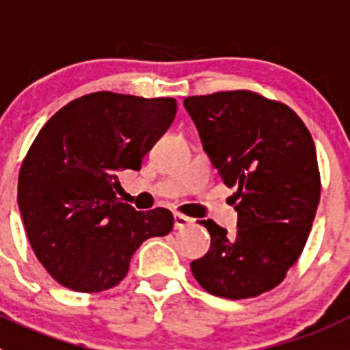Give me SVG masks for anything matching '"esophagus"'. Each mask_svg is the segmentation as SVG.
Returning a JSON list of instances; mask_svg holds the SVG:
<instances>
[{
	"label": "esophagus",
	"instance_id": "1",
	"mask_svg": "<svg viewBox=\"0 0 350 350\" xmlns=\"http://www.w3.org/2000/svg\"><path fill=\"white\" fill-rule=\"evenodd\" d=\"M191 223H193V219L188 218V216H185V214H179V213L174 214V228L176 230L187 228V226H190Z\"/></svg>",
	"mask_w": 350,
	"mask_h": 350
}]
</instances>
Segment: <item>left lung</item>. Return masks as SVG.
<instances>
[{"instance_id":"1","label":"left lung","mask_w":350,"mask_h":350,"mask_svg":"<svg viewBox=\"0 0 350 350\" xmlns=\"http://www.w3.org/2000/svg\"><path fill=\"white\" fill-rule=\"evenodd\" d=\"M185 108L223 183L237 188V232L198 221L211 247L191 273L214 297H258L284 279L312 228L321 197L312 136L291 108L250 90L187 97Z\"/></svg>"}]
</instances>
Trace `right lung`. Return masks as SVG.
<instances>
[{
  "mask_svg": "<svg viewBox=\"0 0 350 350\" xmlns=\"http://www.w3.org/2000/svg\"><path fill=\"white\" fill-rule=\"evenodd\" d=\"M176 111L172 97L94 92L43 125L22 162L17 204L34 254L59 284L113 288L146 239L171 232V211H136L116 193L118 172L139 171Z\"/></svg>",
  "mask_w": 350,
  "mask_h": 350,
  "instance_id": "add662e5",
  "label": "right lung"
}]
</instances>
